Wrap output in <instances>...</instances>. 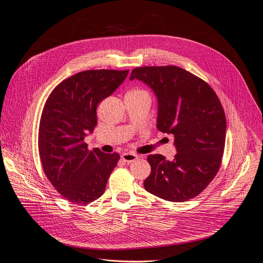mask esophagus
<instances>
[{"label": "esophagus", "instance_id": "1", "mask_svg": "<svg viewBox=\"0 0 263 263\" xmlns=\"http://www.w3.org/2000/svg\"><path fill=\"white\" fill-rule=\"evenodd\" d=\"M121 158H122V160H124V162L129 164V163L134 162V160H137L139 158V156L137 154L131 153V152H126V153H123L121 155Z\"/></svg>", "mask_w": 263, "mask_h": 263}]
</instances>
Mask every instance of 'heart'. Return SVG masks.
<instances>
[{
	"mask_svg": "<svg viewBox=\"0 0 263 263\" xmlns=\"http://www.w3.org/2000/svg\"><path fill=\"white\" fill-rule=\"evenodd\" d=\"M126 94H130V95H143V94H145V95H148L146 90L141 89V88H133V89H130L128 92H126Z\"/></svg>",
	"mask_w": 263,
	"mask_h": 263,
	"instance_id": "b5f03b06",
	"label": "heart"
}]
</instances>
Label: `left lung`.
<instances>
[{
	"label": "left lung",
	"mask_w": 263,
	"mask_h": 263,
	"mask_svg": "<svg viewBox=\"0 0 263 263\" xmlns=\"http://www.w3.org/2000/svg\"><path fill=\"white\" fill-rule=\"evenodd\" d=\"M154 90L158 100L157 129L173 134L174 160L148 155L151 174L144 188L172 202L193 199L214 179L224 154L226 117L209 84L179 66H143L132 70Z\"/></svg>",
	"instance_id": "obj_1"
}]
</instances>
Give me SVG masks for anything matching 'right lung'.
<instances>
[{
    "mask_svg": "<svg viewBox=\"0 0 263 263\" xmlns=\"http://www.w3.org/2000/svg\"><path fill=\"white\" fill-rule=\"evenodd\" d=\"M129 70H87L62 81L42 109L38 149L44 173L63 198L87 204L105 192L120 155L89 151L84 142L97 124L101 100L121 85Z\"/></svg>",
    "mask_w": 263,
    "mask_h": 263,
    "instance_id": "add662e5",
    "label": "right lung"
}]
</instances>
